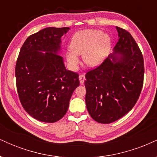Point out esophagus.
Segmentation results:
<instances>
[{
	"mask_svg": "<svg viewBox=\"0 0 157 157\" xmlns=\"http://www.w3.org/2000/svg\"><path fill=\"white\" fill-rule=\"evenodd\" d=\"M79 80H80V84H83L84 81H85V80H86V78H85V75H80V76H79Z\"/></svg>",
	"mask_w": 157,
	"mask_h": 157,
	"instance_id": "esophagus-1",
	"label": "esophagus"
}]
</instances>
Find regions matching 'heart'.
I'll use <instances>...</instances> for the list:
<instances>
[{
  "instance_id": "b5f03b06",
  "label": "heart",
  "mask_w": 157,
  "mask_h": 157,
  "mask_svg": "<svg viewBox=\"0 0 157 157\" xmlns=\"http://www.w3.org/2000/svg\"><path fill=\"white\" fill-rule=\"evenodd\" d=\"M109 35L98 29H84L72 36L70 43L71 51L66 53L70 66L76 68L79 63L77 55H82V60L89 66H99L105 60L111 49Z\"/></svg>"
}]
</instances>
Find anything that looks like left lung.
I'll use <instances>...</instances> for the list:
<instances>
[{"mask_svg":"<svg viewBox=\"0 0 157 157\" xmlns=\"http://www.w3.org/2000/svg\"><path fill=\"white\" fill-rule=\"evenodd\" d=\"M118 42L113 54L86 75V103L97 122H115L133 109L144 80L143 56L128 32L116 26Z\"/></svg>","mask_w":157,"mask_h":157,"instance_id":"8db88e82","label":"left lung"}]
</instances>
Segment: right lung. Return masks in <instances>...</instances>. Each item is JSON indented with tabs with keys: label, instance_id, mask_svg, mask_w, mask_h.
I'll return each instance as SVG.
<instances>
[{
	"label": "right lung",
	"instance_id": "1",
	"mask_svg": "<svg viewBox=\"0 0 157 157\" xmlns=\"http://www.w3.org/2000/svg\"><path fill=\"white\" fill-rule=\"evenodd\" d=\"M68 30L45 28L30 35L20 50L15 66L17 94L25 111L39 121L55 122L63 117L80 85L78 74L66 69L58 55L61 37Z\"/></svg>",
	"mask_w": 157,
	"mask_h": 157
}]
</instances>
